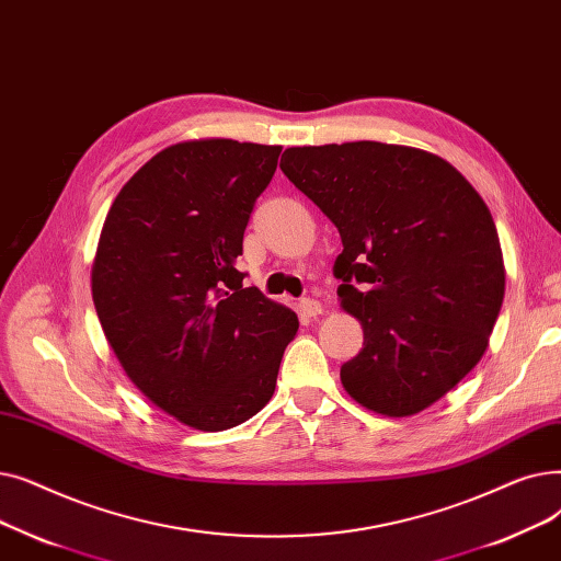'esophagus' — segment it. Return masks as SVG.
Returning a JSON list of instances; mask_svg holds the SVG:
<instances>
[{"instance_id":"1","label":"esophagus","mask_w":561,"mask_h":561,"mask_svg":"<svg viewBox=\"0 0 561 561\" xmlns=\"http://www.w3.org/2000/svg\"><path fill=\"white\" fill-rule=\"evenodd\" d=\"M322 304L319 301H314V299H301L299 301V312L304 314V317H317V314H322Z\"/></svg>"}]
</instances>
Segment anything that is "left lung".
I'll return each instance as SVG.
<instances>
[{
    "mask_svg": "<svg viewBox=\"0 0 561 561\" xmlns=\"http://www.w3.org/2000/svg\"><path fill=\"white\" fill-rule=\"evenodd\" d=\"M280 169L342 237L340 306L365 333L340 381L367 411L407 417L484 356L504 299L486 203L443 157L352 141L287 148Z\"/></svg>",
    "mask_w": 561,
    "mask_h": 561,
    "instance_id": "obj_1",
    "label": "left lung"
}]
</instances>
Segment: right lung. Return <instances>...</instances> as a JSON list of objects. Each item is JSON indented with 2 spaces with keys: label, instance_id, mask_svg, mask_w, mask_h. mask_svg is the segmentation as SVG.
Segmentation results:
<instances>
[{
  "label": "right lung",
  "instance_id": "right-lung-1",
  "mask_svg": "<svg viewBox=\"0 0 561 561\" xmlns=\"http://www.w3.org/2000/svg\"><path fill=\"white\" fill-rule=\"evenodd\" d=\"M280 150L169 146L125 182L100 232L91 291L104 337L144 397L198 432L264 409L299 329L234 266Z\"/></svg>",
  "mask_w": 561,
  "mask_h": 561
}]
</instances>
